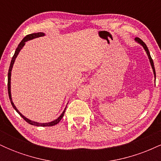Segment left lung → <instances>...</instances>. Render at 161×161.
Segmentation results:
<instances>
[{"mask_svg":"<svg viewBox=\"0 0 161 161\" xmlns=\"http://www.w3.org/2000/svg\"><path fill=\"white\" fill-rule=\"evenodd\" d=\"M135 40H136V42H138V44H140V45H141L142 46V47H144V49H145V51H146V53H147V57H148V59H149V60H150V64H151V67H152V69H153V72H154V78L156 79V73H155V69H154V61H153L152 58H151V54H150V52H149V51H148V48H147V45H146L145 44V42H144L143 41H142V40L140 39L139 38H135Z\"/></svg>","mask_w":161,"mask_h":161,"instance_id":"left-lung-1","label":"left lung"}]
</instances>
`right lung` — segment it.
Wrapping results in <instances>:
<instances>
[{"instance_id": "right-lung-1", "label": "right lung", "mask_w": 161, "mask_h": 161, "mask_svg": "<svg viewBox=\"0 0 161 161\" xmlns=\"http://www.w3.org/2000/svg\"><path fill=\"white\" fill-rule=\"evenodd\" d=\"M45 36V33L43 32H38V33H32V34H29V35H27L25 37V38H23V40L21 41V42L19 44V45H18L17 48L16 49L15 51V53H14V55L12 57V60H11V62H10V68H9V71H8V81H7V88H8V94H9V97H10V101L11 102V104H12L13 108L15 109V110L16 112L18 113V114H19L20 116L21 117H23L24 119H25V121L27 122L28 123H29V124L31 125H36V126H52V125H54L57 124V123H59L60 120H61V119L63 118V116L64 115V113H65V110H66V108L64 109V112L62 113L61 114H60V116H59L57 119H55V120H53L52 122H50V123H37V122H34V121H32L30 120V119H29L28 118L25 117V116H24L23 114L20 113L19 110H17V108H16V106L14 105V102H13L12 101V97H11V92H10V77H11V71H12V68H13V66H14V62H15V60L16 58V57H17V55L19 54V51H21V49L23 48V46L25 45V42H27V41H29V40H32L33 38H38V37H42V36Z\"/></svg>"}]
</instances>
